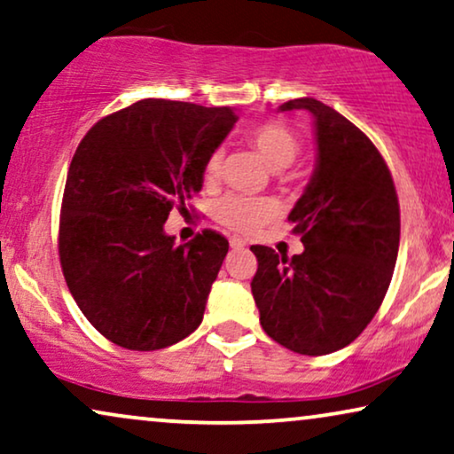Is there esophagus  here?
<instances>
[{"mask_svg": "<svg viewBox=\"0 0 454 454\" xmlns=\"http://www.w3.org/2000/svg\"><path fill=\"white\" fill-rule=\"evenodd\" d=\"M245 245H247V243H245V240L240 239V237H232V239H231V247H232V249H243Z\"/></svg>", "mask_w": 454, "mask_h": 454, "instance_id": "1", "label": "esophagus"}]
</instances>
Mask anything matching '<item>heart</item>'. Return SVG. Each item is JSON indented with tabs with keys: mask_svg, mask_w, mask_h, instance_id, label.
Listing matches in <instances>:
<instances>
[{
	"mask_svg": "<svg viewBox=\"0 0 454 454\" xmlns=\"http://www.w3.org/2000/svg\"><path fill=\"white\" fill-rule=\"evenodd\" d=\"M247 143L262 155L271 170H284L297 160L301 143L297 135L280 122L257 124L247 132ZM222 174V153L214 151L203 166L205 183H215ZM278 215V203L270 197L223 195L214 205V217L239 234H251Z\"/></svg>",
	"mask_w": 454,
	"mask_h": 454,
	"instance_id": "1",
	"label": "heart"
}]
</instances>
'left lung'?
<instances>
[{
  "instance_id": "8db88e82",
  "label": "left lung",
  "mask_w": 454,
  "mask_h": 454,
  "mask_svg": "<svg viewBox=\"0 0 454 454\" xmlns=\"http://www.w3.org/2000/svg\"><path fill=\"white\" fill-rule=\"evenodd\" d=\"M278 110H307L316 124V170L288 215L305 251L288 259L253 245L251 293L265 334L317 357L353 342L382 305L398 255L401 211L384 157L342 114L313 97Z\"/></svg>"
}]
</instances>
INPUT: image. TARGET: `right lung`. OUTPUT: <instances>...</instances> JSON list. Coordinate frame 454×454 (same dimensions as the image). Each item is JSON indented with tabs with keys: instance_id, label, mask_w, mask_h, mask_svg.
Wrapping results in <instances>:
<instances>
[{
	"instance_id": "1",
	"label": "right lung",
	"mask_w": 454,
	"mask_h": 454,
	"mask_svg": "<svg viewBox=\"0 0 454 454\" xmlns=\"http://www.w3.org/2000/svg\"><path fill=\"white\" fill-rule=\"evenodd\" d=\"M231 107L143 99L101 118L78 145L59 214V263L84 317L130 350L199 328L228 240L203 231L174 245L164 223L201 191L207 157L232 130Z\"/></svg>"
}]
</instances>
